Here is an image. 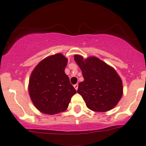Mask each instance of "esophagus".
Masks as SVG:
<instances>
[{
  "mask_svg": "<svg viewBox=\"0 0 146 146\" xmlns=\"http://www.w3.org/2000/svg\"><path fill=\"white\" fill-rule=\"evenodd\" d=\"M74 88H75V89L77 90L78 88V84H76V85H74Z\"/></svg>",
  "mask_w": 146,
  "mask_h": 146,
  "instance_id": "obj_1",
  "label": "esophagus"
}]
</instances>
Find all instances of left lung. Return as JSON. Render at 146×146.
<instances>
[{"mask_svg":"<svg viewBox=\"0 0 146 146\" xmlns=\"http://www.w3.org/2000/svg\"><path fill=\"white\" fill-rule=\"evenodd\" d=\"M74 60L84 78L79 83L78 93L87 107L101 112L115 107L123 95V83L115 69L95 56L84 58L76 54Z\"/></svg>","mask_w":146,"mask_h":146,"instance_id":"8db88e82","label":"left lung"}]
</instances>
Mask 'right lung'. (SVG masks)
<instances>
[{"label": "right lung", "mask_w": 146, "mask_h": 146, "mask_svg": "<svg viewBox=\"0 0 146 146\" xmlns=\"http://www.w3.org/2000/svg\"><path fill=\"white\" fill-rule=\"evenodd\" d=\"M68 58L56 54L44 58L32 70L28 91L35 107L44 114L54 115L67 110L76 90L65 73Z\"/></svg>", "instance_id": "obj_1"}]
</instances>
